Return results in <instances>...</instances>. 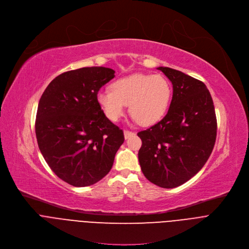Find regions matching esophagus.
<instances>
[{"label":"esophagus","instance_id":"1","mask_svg":"<svg viewBox=\"0 0 249 249\" xmlns=\"http://www.w3.org/2000/svg\"><path fill=\"white\" fill-rule=\"evenodd\" d=\"M133 135H134V132L129 131V130H125V131H124V136H125V139H128V138L132 137Z\"/></svg>","mask_w":249,"mask_h":249}]
</instances>
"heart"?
Wrapping results in <instances>:
<instances>
[{"instance_id":"obj_1","label":"heart","mask_w":249,"mask_h":249,"mask_svg":"<svg viewBox=\"0 0 249 249\" xmlns=\"http://www.w3.org/2000/svg\"><path fill=\"white\" fill-rule=\"evenodd\" d=\"M111 90L97 95L107 118L118 121L129 105V113L138 124L149 126L158 122L166 112L171 99V85L162 75L135 73L115 81Z\"/></svg>"}]
</instances>
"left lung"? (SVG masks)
Returning a JSON list of instances; mask_svg holds the SVG:
<instances>
[{"instance_id": "8db88e82", "label": "left lung", "mask_w": 249, "mask_h": 249, "mask_svg": "<svg viewBox=\"0 0 249 249\" xmlns=\"http://www.w3.org/2000/svg\"><path fill=\"white\" fill-rule=\"evenodd\" d=\"M158 70L172 83V100L162 120L137 133L142 141L138 158L149 181L174 188L204 166L216 140L217 120L202 81L168 67Z\"/></svg>"}]
</instances>
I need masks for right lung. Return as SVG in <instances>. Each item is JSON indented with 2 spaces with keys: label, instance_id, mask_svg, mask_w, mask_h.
Here are the masks:
<instances>
[{
  "label": "right lung",
  "instance_id": "add662e5",
  "mask_svg": "<svg viewBox=\"0 0 249 249\" xmlns=\"http://www.w3.org/2000/svg\"><path fill=\"white\" fill-rule=\"evenodd\" d=\"M115 71L86 67L57 76L39 101L35 131L49 167L75 187L95 184L113 166L123 131L105 116L97 95Z\"/></svg>",
  "mask_w": 249,
  "mask_h": 249
}]
</instances>
